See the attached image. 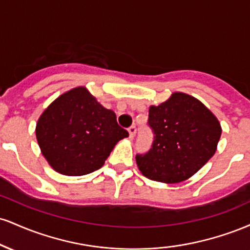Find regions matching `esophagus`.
<instances>
[{"label": "esophagus", "mask_w": 250, "mask_h": 250, "mask_svg": "<svg viewBox=\"0 0 250 250\" xmlns=\"http://www.w3.org/2000/svg\"><path fill=\"white\" fill-rule=\"evenodd\" d=\"M128 131H129V137H130V139H134V136L136 135V127H135V125H131V127H129Z\"/></svg>", "instance_id": "1"}]
</instances>
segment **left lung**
<instances>
[{"label": "left lung", "mask_w": 250, "mask_h": 250, "mask_svg": "<svg viewBox=\"0 0 250 250\" xmlns=\"http://www.w3.org/2000/svg\"><path fill=\"white\" fill-rule=\"evenodd\" d=\"M148 125L154 141L149 151L136 155L137 167L146 177L163 183L182 182L199 171L215 154L222 133L216 116L185 93L150 105Z\"/></svg>", "instance_id": "left-lung-1"}]
</instances>
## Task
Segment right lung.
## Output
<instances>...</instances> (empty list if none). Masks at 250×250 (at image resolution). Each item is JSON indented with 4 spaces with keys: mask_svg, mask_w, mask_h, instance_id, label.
Returning a JSON list of instances; mask_svg holds the SVG:
<instances>
[{
    "mask_svg": "<svg viewBox=\"0 0 250 250\" xmlns=\"http://www.w3.org/2000/svg\"><path fill=\"white\" fill-rule=\"evenodd\" d=\"M113 110L104 108L85 87L51 102L36 123L43 156L57 173L81 176L97 170L120 140L128 137Z\"/></svg>",
    "mask_w": 250,
    "mask_h": 250,
    "instance_id": "right-lung-1",
    "label": "right lung"
}]
</instances>
